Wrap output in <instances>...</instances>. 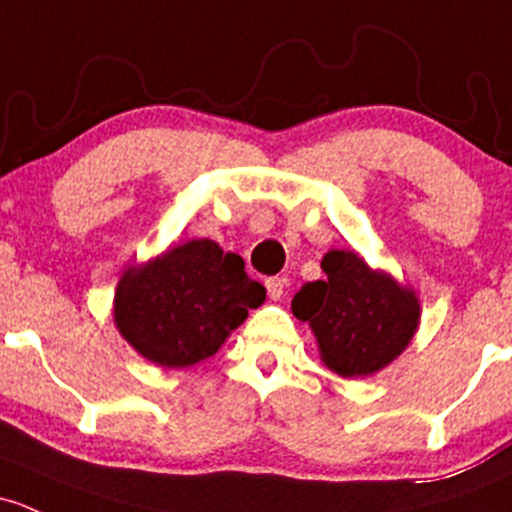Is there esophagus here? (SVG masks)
<instances>
[{"label":"esophagus","instance_id":"1","mask_svg":"<svg viewBox=\"0 0 512 512\" xmlns=\"http://www.w3.org/2000/svg\"><path fill=\"white\" fill-rule=\"evenodd\" d=\"M267 294H270V299H282L284 297V289H287V279L284 277H270L267 279Z\"/></svg>","mask_w":512,"mask_h":512}]
</instances>
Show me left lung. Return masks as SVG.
<instances>
[{
  "label": "left lung",
  "instance_id": "left-lung-1",
  "mask_svg": "<svg viewBox=\"0 0 512 512\" xmlns=\"http://www.w3.org/2000/svg\"><path fill=\"white\" fill-rule=\"evenodd\" d=\"M321 270L326 279L304 284L292 301L294 316L316 333L321 360L343 378L385 368L417 331V297L355 252L331 250Z\"/></svg>",
  "mask_w": 512,
  "mask_h": 512
}]
</instances>
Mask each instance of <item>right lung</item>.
<instances>
[{"label": "right lung", "instance_id": "obj_1", "mask_svg": "<svg viewBox=\"0 0 512 512\" xmlns=\"http://www.w3.org/2000/svg\"><path fill=\"white\" fill-rule=\"evenodd\" d=\"M265 301V287L218 242L188 240L122 277L115 321L144 358L186 368L211 358L228 333Z\"/></svg>", "mask_w": 512, "mask_h": 512}]
</instances>
